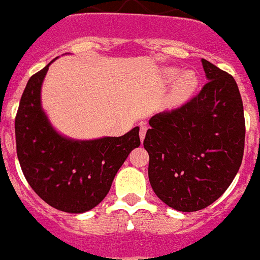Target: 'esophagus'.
I'll use <instances>...</instances> for the list:
<instances>
[{"mask_svg": "<svg viewBox=\"0 0 260 260\" xmlns=\"http://www.w3.org/2000/svg\"><path fill=\"white\" fill-rule=\"evenodd\" d=\"M147 130H148V127L145 125H142L140 126V128H139V137H140V140H144V138H145V134H147Z\"/></svg>", "mask_w": 260, "mask_h": 260, "instance_id": "esophagus-1", "label": "esophagus"}]
</instances>
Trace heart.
Masks as SVG:
<instances>
[{
    "mask_svg": "<svg viewBox=\"0 0 260 260\" xmlns=\"http://www.w3.org/2000/svg\"><path fill=\"white\" fill-rule=\"evenodd\" d=\"M175 71H169L167 76L170 79H172L175 76ZM198 85V78L192 71H185L181 75L179 76V79L176 80L174 85V90H172V97L176 101H182L185 98L189 97L192 91L195 90Z\"/></svg>",
    "mask_w": 260,
    "mask_h": 260,
    "instance_id": "b5f03b06",
    "label": "heart"
}]
</instances>
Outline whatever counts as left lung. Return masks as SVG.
Segmentation results:
<instances>
[{
	"label": "left lung",
	"instance_id": "left-lung-1",
	"mask_svg": "<svg viewBox=\"0 0 260 260\" xmlns=\"http://www.w3.org/2000/svg\"><path fill=\"white\" fill-rule=\"evenodd\" d=\"M208 83L180 107L150 117L144 148L155 195L195 212L216 202L239 171L245 145L243 100L235 79L202 58Z\"/></svg>",
	"mask_w": 260,
	"mask_h": 260
}]
</instances>
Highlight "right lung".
<instances>
[{
    "label": "right lung",
    "instance_id": "right-lung-1",
    "mask_svg": "<svg viewBox=\"0 0 260 260\" xmlns=\"http://www.w3.org/2000/svg\"><path fill=\"white\" fill-rule=\"evenodd\" d=\"M52 62L29 79L21 95L15 117L17 158L28 184L47 204L84 213L105 199L122 163L140 145L139 127L94 140L58 134L41 105L42 83Z\"/></svg>",
    "mask_w": 260,
    "mask_h": 260
}]
</instances>
